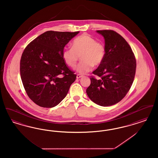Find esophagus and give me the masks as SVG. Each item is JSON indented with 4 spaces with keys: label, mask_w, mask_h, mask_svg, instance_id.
<instances>
[{
    "label": "esophagus",
    "mask_w": 158,
    "mask_h": 158,
    "mask_svg": "<svg viewBox=\"0 0 158 158\" xmlns=\"http://www.w3.org/2000/svg\"><path fill=\"white\" fill-rule=\"evenodd\" d=\"M82 77V75H79V74L76 75V78H77V79H79V78H81V77Z\"/></svg>",
    "instance_id": "esophagus-1"
}]
</instances>
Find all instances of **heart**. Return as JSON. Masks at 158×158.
<instances>
[{
  "label": "heart",
  "mask_w": 158,
  "mask_h": 158,
  "mask_svg": "<svg viewBox=\"0 0 158 158\" xmlns=\"http://www.w3.org/2000/svg\"><path fill=\"white\" fill-rule=\"evenodd\" d=\"M72 45V47H66L63 50V60L69 67L75 68L81 57L82 62L77 68L80 74L90 72L94 65H100L105 58V46L89 34H83L76 38Z\"/></svg>",
  "instance_id": "obj_1"
}]
</instances>
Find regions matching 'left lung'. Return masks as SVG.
Returning <instances> with one entry per match:
<instances>
[{
  "mask_svg": "<svg viewBox=\"0 0 158 158\" xmlns=\"http://www.w3.org/2000/svg\"><path fill=\"white\" fill-rule=\"evenodd\" d=\"M105 40L106 54L102 63L91 77L86 94L95 104L108 106L124 98L130 90L135 73L136 61L130 46L125 39L113 30H98Z\"/></svg>",
  "mask_w": 158,
  "mask_h": 158,
  "instance_id": "1",
  "label": "left lung"
}]
</instances>
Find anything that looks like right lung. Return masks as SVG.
Masks as SVG:
<instances>
[{
    "label": "right lung",
    "mask_w": 158,
    "mask_h": 158,
    "mask_svg": "<svg viewBox=\"0 0 158 158\" xmlns=\"http://www.w3.org/2000/svg\"><path fill=\"white\" fill-rule=\"evenodd\" d=\"M79 31H48L25 48L20 73L28 96L37 105L52 108L66 97L76 75L67 67L62 54L65 45Z\"/></svg>",
    "instance_id": "1"
}]
</instances>
